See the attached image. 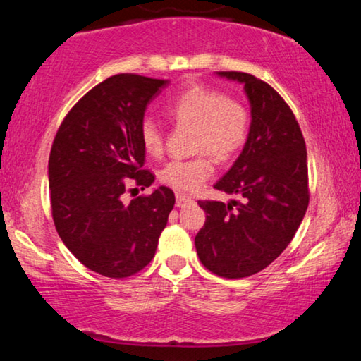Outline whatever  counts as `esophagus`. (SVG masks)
Returning a JSON list of instances; mask_svg holds the SVG:
<instances>
[{"label":"esophagus","mask_w":361,"mask_h":361,"mask_svg":"<svg viewBox=\"0 0 361 361\" xmlns=\"http://www.w3.org/2000/svg\"><path fill=\"white\" fill-rule=\"evenodd\" d=\"M189 202H192V197L185 195V194H177L176 195V205L177 207H184L189 204Z\"/></svg>","instance_id":"esophagus-1"}]
</instances>
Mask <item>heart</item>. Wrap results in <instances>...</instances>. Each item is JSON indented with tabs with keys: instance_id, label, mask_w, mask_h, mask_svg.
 Returning a JSON list of instances; mask_svg holds the SVG:
<instances>
[{
	"instance_id": "b5f03b06",
	"label": "heart",
	"mask_w": 361,
	"mask_h": 361,
	"mask_svg": "<svg viewBox=\"0 0 361 361\" xmlns=\"http://www.w3.org/2000/svg\"><path fill=\"white\" fill-rule=\"evenodd\" d=\"M166 113L179 126L194 128V151L200 156L187 161H171L159 172L166 185L180 192H194L214 174L210 154L228 161L245 146L250 131L246 108L233 98L204 85H192L172 98ZM142 147L147 154L159 156L164 149L161 128L149 118L141 123Z\"/></svg>"
}]
</instances>
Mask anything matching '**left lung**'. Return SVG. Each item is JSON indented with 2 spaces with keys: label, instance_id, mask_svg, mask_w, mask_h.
<instances>
[{
  "label": "left lung",
  "instance_id": "left-lung-1",
  "mask_svg": "<svg viewBox=\"0 0 361 361\" xmlns=\"http://www.w3.org/2000/svg\"><path fill=\"white\" fill-rule=\"evenodd\" d=\"M243 85L251 123L228 172L214 185L241 202H199L207 214L195 236L202 264L221 278L259 273L294 238L309 205L307 151L299 123L279 93L243 72H216Z\"/></svg>",
  "mask_w": 361,
  "mask_h": 361
}]
</instances>
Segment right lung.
<instances>
[{
	"mask_svg": "<svg viewBox=\"0 0 361 361\" xmlns=\"http://www.w3.org/2000/svg\"><path fill=\"white\" fill-rule=\"evenodd\" d=\"M169 80L135 73L93 87L68 111L49 156V189L57 233L88 269L128 278L149 264L176 197L157 187L125 204L130 182L149 187L140 130L152 98Z\"/></svg>",
	"mask_w": 361,
	"mask_h": 361,
	"instance_id": "1",
	"label": "right lung"
}]
</instances>
